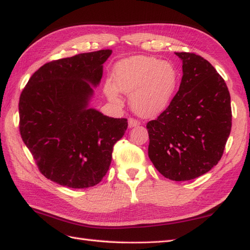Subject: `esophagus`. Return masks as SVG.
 I'll return each mask as SVG.
<instances>
[{
	"label": "esophagus",
	"mask_w": 250,
	"mask_h": 250,
	"mask_svg": "<svg viewBox=\"0 0 250 250\" xmlns=\"http://www.w3.org/2000/svg\"><path fill=\"white\" fill-rule=\"evenodd\" d=\"M127 123H129V127H135V126H138L139 125H141L139 124V121L133 119V118H130Z\"/></svg>",
	"instance_id": "34e87169"
}]
</instances>
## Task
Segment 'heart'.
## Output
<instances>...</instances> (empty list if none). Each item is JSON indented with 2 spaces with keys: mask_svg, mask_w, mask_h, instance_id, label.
<instances>
[{
  "mask_svg": "<svg viewBox=\"0 0 250 250\" xmlns=\"http://www.w3.org/2000/svg\"><path fill=\"white\" fill-rule=\"evenodd\" d=\"M115 85L107 82L104 92L118 102V90L131 94V107L138 116L155 117L166 111L178 84V71L170 62L152 56H133L115 67Z\"/></svg>",
  "mask_w": 250,
  "mask_h": 250,
  "instance_id": "b5f03b06",
  "label": "heart"
}]
</instances>
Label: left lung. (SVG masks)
<instances>
[{
	"label": "left lung",
	"instance_id": "obj_1",
	"mask_svg": "<svg viewBox=\"0 0 250 250\" xmlns=\"http://www.w3.org/2000/svg\"><path fill=\"white\" fill-rule=\"evenodd\" d=\"M182 80L169 106L149 121L148 155L161 175L188 181L211 170L231 131V104L224 79L204 57L175 52Z\"/></svg>",
	"mask_w": 250,
	"mask_h": 250
}]
</instances>
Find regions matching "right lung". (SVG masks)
<instances>
[{
	"instance_id": "right-lung-1",
	"label": "right lung",
	"mask_w": 250,
	"mask_h": 250,
	"mask_svg": "<svg viewBox=\"0 0 250 250\" xmlns=\"http://www.w3.org/2000/svg\"><path fill=\"white\" fill-rule=\"evenodd\" d=\"M112 50L50 62L28 80L19 101L20 134L40 172L57 184L87 188L106 175L125 118L89 107Z\"/></svg>"
}]
</instances>
